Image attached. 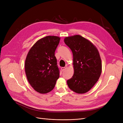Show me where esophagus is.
Instances as JSON below:
<instances>
[{
  "mask_svg": "<svg viewBox=\"0 0 123 123\" xmlns=\"http://www.w3.org/2000/svg\"><path fill=\"white\" fill-rule=\"evenodd\" d=\"M66 68L67 67H62L61 68V70H62V71H64L66 69Z\"/></svg>",
  "mask_w": 123,
  "mask_h": 123,
  "instance_id": "obj_1",
  "label": "esophagus"
}]
</instances>
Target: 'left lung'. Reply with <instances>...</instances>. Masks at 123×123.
Wrapping results in <instances>:
<instances>
[{
  "label": "left lung",
  "mask_w": 123,
  "mask_h": 123,
  "mask_svg": "<svg viewBox=\"0 0 123 123\" xmlns=\"http://www.w3.org/2000/svg\"><path fill=\"white\" fill-rule=\"evenodd\" d=\"M64 42L73 53L74 74L67 80L69 88L77 93L89 91L102 73L99 52L90 41L79 35L66 37Z\"/></svg>",
  "instance_id": "obj_1"
}]
</instances>
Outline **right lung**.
<instances>
[{
    "mask_svg": "<svg viewBox=\"0 0 123 123\" xmlns=\"http://www.w3.org/2000/svg\"><path fill=\"white\" fill-rule=\"evenodd\" d=\"M60 37L48 36L33 45L25 61V72L29 84L34 90L46 94L54 89L59 77L55 51Z\"/></svg>",
    "mask_w": 123,
    "mask_h": 123,
    "instance_id": "obj_1",
    "label": "right lung"
}]
</instances>
